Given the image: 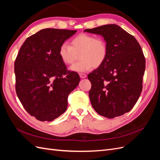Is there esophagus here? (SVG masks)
I'll use <instances>...</instances> for the list:
<instances>
[{
	"label": "esophagus",
	"mask_w": 160,
	"mask_h": 160,
	"mask_svg": "<svg viewBox=\"0 0 160 160\" xmlns=\"http://www.w3.org/2000/svg\"><path fill=\"white\" fill-rule=\"evenodd\" d=\"M79 76H80V77L81 79H83V78H85V77H87V75H86V74H85V73H79Z\"/></svg>",
	"instance_id": "34e87169"
}]
</instances>
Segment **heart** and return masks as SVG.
<instances>
[{"label":"heart","instance_id":"1","mask_svg":"<svg viewBox=\"0 0 160 160\" xmlns=\"http://www.w3.org/2000/svg\"><path fill=\"white\" fill-rule=\"evenodd\" d=\"M71 46L66 42L59 47V56L66 65H72L77 59H81L71 67L72 71L86 72L92 67H99L103 64L108 56V45L104 38L82 33L72 38Z\"/></svg>","mask_w":160,"mask_h":160}]
</instances>
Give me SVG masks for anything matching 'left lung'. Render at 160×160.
<instances>
[{"label": "left lung", "instance_id": "1", "mask_svg": "<svg viewBox=\"0 0 160 160\" xmlns=\"http://www.w3.org/2000/svg\"><path fill=\"white\" fill-rule=\"evenodd\" d=\"M85 32L102 35L108 45L103 64L88 75L89 99L95 111L109 119L129 112L143 88L146 59L135 38L116 25H105Z\"/></svg>", "mask_w": 160, "mask_h": 160}]
</instances>
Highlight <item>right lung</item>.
<instances>
[{
    "instance_id": "obj_1",
    "label": "right lung",
    "mask_w": 160,
    "mask_h": 160,
    "mask_svg": "<svg viewBox=\"0 0 160 160\" xmlns=\"http://www.w3.org/2000/svg\"><path fill=\"white\" fill-rule=\"evenodd\" d=\"M77 30L45 28L28 37L14 62L15 89L23 108L41 122L63 113L78 85L77 72L67 70L59 56L61 44Z\"/></svg>"
}]
</instances>
